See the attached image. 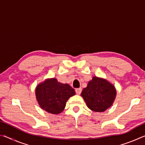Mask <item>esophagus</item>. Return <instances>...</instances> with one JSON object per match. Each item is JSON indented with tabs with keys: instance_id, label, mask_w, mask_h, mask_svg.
<instances>
[{
	"instance_id": "esophagus-1",
	"label": "esophagus",
	"mask_w": 145,
	"mask_h": 145,
	"mask_svg": "<svg viewBox=\"0 0 145 145\" xmlns=\"http://www.w3.org/2000/svg\"><path fill=\"white\" fill-rule=\"evenodd\" d=\"M81 91H82V88H77V89H75V92L77 95H80V93H81Z\"/></svg>"
}]
</instances>
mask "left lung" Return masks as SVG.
<instances>
[{
  "instance_id": "8db88e82",
  "label": "left lung",
  "mask_w": 145,
  "mask_h": 145,
  "mask_svg": "<svg viewBox=\"0 0 145 145\" xmlns=\"http://www.w3.org/2000/svg\"><path fill=\"white\" fill-rule=\"evenodd\" d=\"M88 107L94 112H104L111 107L116 96L114 86L105 78L94 76L80 94Z\"/></svg>"
}]
</instances>
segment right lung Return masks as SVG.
I'll use <instances>...</instances> for the list:
<instances>
[{"instance_id": "1", "label": "right lung", "mask_w": 145, "mask_h": 145, "mask_svg": "<svg viewBox=\"0 0 145 145\" xmlns=\"http://www.w3.org/2000/svg\"><path fill=\"white\" fill-rule=\"evenodd\" d=\"M35 94L41 109L48 113L57 114L63 111L67 100L75 95V91L68 84H63L57 78H50L37 85Z\"/></svg>"}]
</instances>
